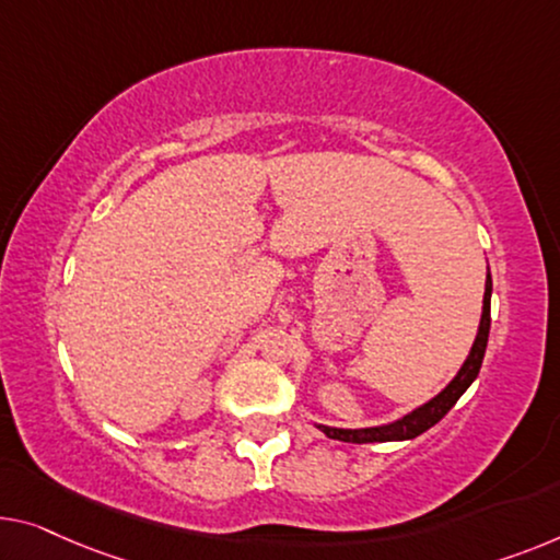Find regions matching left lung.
Returning <instances> with one entry per match:
<instances>
[{
  "label": "left lung",
  "mask_w": 560,
  "mask_h": 560,
  "mask_svg": "<svg viewBox=\"0 0 560 560\" xmlns=\"http://www.w3.org/2000/svg\"><path fill=\"white\" fill-rule=\"evenodd\" d=\"M490 294H493V279H486V299H482V316H480V329L478 337L472 341L470 354H467L465 364L457 372V377L450 382V385L440 392L435 399H430L428 405L417 407L415 412L405 415L402 420L392 422V424H382V428H364V430H337V428H319L327 432L331 440H341V442H392V440H412L417 435H422L424 430H430L432 424H438L442 417H445L457 399L463 397V392L472 385V380L478 377L482 357H486V347H488V334H490Z\"/></svg>",
  "instance_id": "obj_1"
}]
</instances>
